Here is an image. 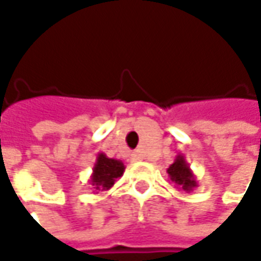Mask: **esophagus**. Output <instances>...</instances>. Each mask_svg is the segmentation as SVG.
<instances>
[{"label":"esophagus","mask_w":261,"mask_h":261,"mask_svg":"<svg viewBox=\"0 0 261 261\" xmlns=\"http://www.w3.org/2000/svg\"><path fill=\"white\" fill-rule=\"evenodd\" d=\"M136 158H137V155H136Z\"/></svg>","instance_id":"obj_1"}]
</instances>
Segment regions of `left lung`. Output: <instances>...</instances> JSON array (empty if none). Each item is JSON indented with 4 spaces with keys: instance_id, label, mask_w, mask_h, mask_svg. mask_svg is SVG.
<instances>
[{
    "instance_id": "left-lung-1",
    "label": "left lung",
    "mask_w": 261,
    "mask_h": 261,
    "mask_svg": "<svg viewBox=\"0 0 261 261\" xmlns=\"http://www.w3.org/2000/svg\"><path fill=\"white\" fill-rule=\"evenodd\" d=\"M166 172H168L170 181L175 183V187L185 190L186 193L193 192L198 186L196 176L190 169V165L187 164L186 156L181 153L176 155L173 164L166 169Z\"/></svg>"
}]
</instances>
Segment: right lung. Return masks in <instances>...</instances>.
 Returning a JSON list of instances; mask_svg holds the SVG:
<instances>
[{"label": "right lung", "mask_w": 261, "mask_h": 261, "mask_svg": "<svg viewBox=\"0 0 261 261\" xmlns=\"http://www.w3.org/2000/svg\"><path fill=\"white\" fill-rule=\"evenodd\" d=\"M124 169V164L120 159L109 158L103 152L97 153L89 183L96 193L109 190L114 185V181L123 176Z\"/></svg>", "instance_id": "obj_1"}]
</instances>
